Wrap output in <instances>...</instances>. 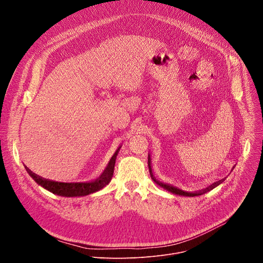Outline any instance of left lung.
<instances>
[{
  "label": "left lung",
  "mask_w": 263,
  "mask_h": 263,
  "mask_svg": "<svg viewBox=\"0 0 263 263\" xmlns=\"http://www.w3.org/2000/svg\"><path fill=\"white\" fill-rule=\"evenodd\" d=\"M148 171H149V175H151V178L153 179V181H154L156 184H158L159 186H161L163 190H165V191H167V192H171V193H173V194H175V195L182 196V197H198V196H202V195L206 194L207 192L213 190L214 187H216V186L219 184V182H218V183L216 182V183H213L211 186L207 187V189L202 190V191H200V192H197V193H189V192H184V191H182V190H179V189H177V187H174V186H172V185H168V184H165V183H162V182L158 181V180L155 178L154 174H153V170H152L151 164H148Z\"/></svg>",
  "instance_id": "1"
}]
</instances>
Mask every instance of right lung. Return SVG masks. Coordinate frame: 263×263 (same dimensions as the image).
Instances as JSON below:
<instances>
[{
	"instance_id": "1",
	"label": "right lung",
	"mask_w": 263,
	"mask_h": 263,
	"mask_svg": "<svg viewBox=\"0 0 263 263\" xmlns=\"http://www.w3.org/2000/svg\"><path fill=\"white\" fill-rule=\"evenodd\" d=\"M120 148H121V146L117 149L114 156L111 157L108 165L106 166V168L104 170L102 175L98 179L90 181V182H69L68 183V182L53 181V180L45 179L39 175H36L35 173L31 172L27 166H25V168L37 184L41 185L42 187H44L45 190L51 192L54 195L61 196V197H67V198L84 197V196H87V195H90V194L101 191L111 181L112 176H114L116 159L120 152Z\"/></svg>"
}]
</instances>
